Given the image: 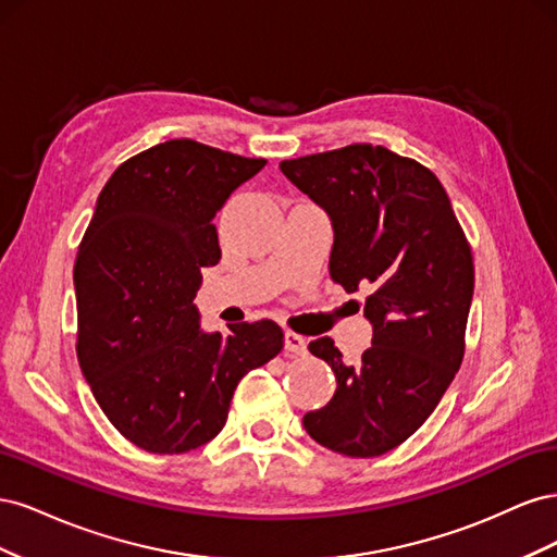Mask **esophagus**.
<instances>
[{"instance_id": "esophagus-1", "label": "esophagus", "mask_w": 557, "mask_h": 557, "mask_svg": "<svg viewBox=\"0 0 557 557\" xmlns=\"http://www.w3.org/2000/svg\"><path fill=\"white\" fill-rule=\"evenodd\" d=\"M285 350L293 352V356H305L307 339L297 332H285Z\"/></svg>"}]
</instances>
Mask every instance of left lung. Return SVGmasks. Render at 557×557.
I'll return each mask as SVG.
<instances>
[{
  "label": "left lung",
  "mask_w": 557,
  "mask_h": 557,
  "mask_svg": "<svg viewBox=\"0 0 557 557\" xmlns=\"http://www.w3.org/2000/svg\"><path fill=\"white\" fill-rule=\"evenodd\" d=\"M281 172L332 221L330 276L372 290V346L346 364L330 336L309 344L336 376L311 440L348 458H376L425 423L465 356L474 258L450 199L428 166L372 144L283 160Z\"/></svg>",
  "instance_id": "8db88e82"
}]
</instances>
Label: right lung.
I'll return each instance as SVG.
<instances>
[{
  "label": "right lung",
  "mask_w": 557,
  "mask_h": 557,
  "mask_svg": "<svg viewBox=\"0 0 557 557\" xmlns=\"http://www.w3.org/2000/svg\"><path fill=\"white\" fill-rule=\"evenodd\" d=\"M264 164L172 139L99 193L74 262L76 356L113 428L148 453L211 442L239 381L283 348L274 320L205 334L193 305L201 267L221 260L215 213Z\"/></svg>",
  "instance_id": "1"
}]
</instances>
